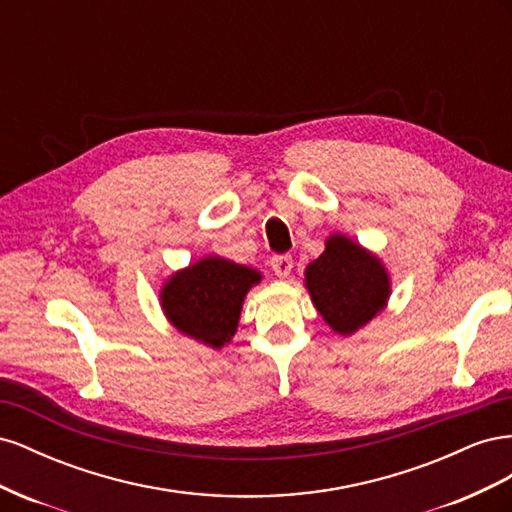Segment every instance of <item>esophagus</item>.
Returning <instances> with one entry per match:
<instances>
[{"label": "esophagus", "instance_id": "34e87169", "mask_svg": "<svg viewBox=\"0 0 512 512\" xmlns=\"http://www.w3.org/2000/svg\"><path fill=\"white\" fill-rule=\"evenodd\" d=\"M271 267L277 277H288L292 271V256L290 254H275L271 258Z\"/></svg>", "mask_w": 512, "mask_h": 512}]
</instances>
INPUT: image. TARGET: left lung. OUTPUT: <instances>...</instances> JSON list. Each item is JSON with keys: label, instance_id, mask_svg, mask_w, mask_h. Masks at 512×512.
<instances>
[{"label": "left lung", "instance_id": "8db88e82", "mask_svg": "<svg viewBox=\"0 0 512 512\" xmlns=\"http://www.w3.org/2000/svg\"><path fill=\"white\" fill-rule=\"evenodd\" d=\"M305 286L324 322L342 335L367 324L391 294L382 262L344 235L329 237L327 250L307 265Z\"/></svg>", "mask_w": 512, "mask_h": 512}]
</instances>
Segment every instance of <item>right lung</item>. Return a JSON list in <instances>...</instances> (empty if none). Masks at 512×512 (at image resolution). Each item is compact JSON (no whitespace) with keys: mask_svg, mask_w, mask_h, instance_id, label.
<instances>
[{"mask_svg":"<svg viewBox=\"0 0 512 512\" xmlns=\"http://www.w3.org/2000/svg\"><path fill=\"white\" fill-rule=\"evenodd\" d=\"M260 273L209 256L175 273L162 288V307L175 327L211 348H222L235 335L247 290Z\"/></svg>","mask_w":512,"mask_h":512,"instance_id":"1","label":"right lung"}]
</instances>
